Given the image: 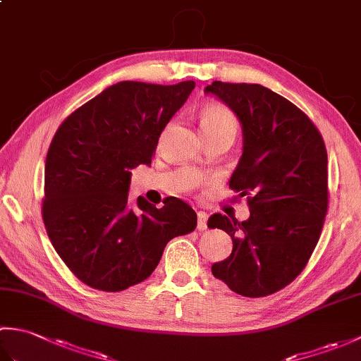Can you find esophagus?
<instances>
[{"label": "esophagus", "instance_id": "34e87169", "mask_svg": "<svg viewBox=\"0 0 361 361\" xmlns=\"http://www.w3.org/2000/svg\"><path fill=\"white\" fill-rule=\"evenodd\" d=\"M208 228V214L204 211H198L197 212V229L198 231H204Z\"/></svg>", "mask_w": 361, "mask_h": 361}]
</instances>
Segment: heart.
Masks as SVG:
<instances>
[{
    "mask_svg": "<svg viewBox=\"0 0 361 361\" xmlns=\"http://www.w3.org/2000/svg\"><path fill=\"white\" fill-rule=\"evenodd\" d=\"M200 127L203 136L214 133L235 135L237 119L231 110L221 104H206L200 110Z\"/></svg>",
    "mask_w": 361,
    "mask_h": 361,
    "instance_id": "1",
    "label": "heart"
}]
</instances>
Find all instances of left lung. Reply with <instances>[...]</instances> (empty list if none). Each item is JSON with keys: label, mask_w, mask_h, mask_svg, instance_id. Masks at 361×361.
<instances>
[{"label": "left lung", "mask_w": 361, "mask_h": 361, "mask_svg": "<svg viewBox=\"0 0 361 361\" xmlns=\"http://www.w3.org/2000/svg\"><path fill=\"white\" fill-rule=\"evenodd\" d=\"M242 126L243 147L229 188L247 195L248 220L212 214L209 228L231 235L233 251L214 278L247 298L271 295L302 271L327 212V152L296 105L259 83L212 82L204 88Z\"/></svg>", "instance_id": "1"}]
</instances>
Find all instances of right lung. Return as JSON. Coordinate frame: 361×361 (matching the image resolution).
I'll return each instance as SVG.
<instances>
[{"mask_svg":"<svg viewBox=\"0 0 361 361\" xmlns=\"http://www.w3.org/2000/svg\"><path fill=\"white\" fill-rule=\"evenodd\" d=\"M195 82H118L68 116L44 164L43 221L54 250L78 278L102 291L147 279L164 247L197 226L176 197L157 208L128 202L132 169L150 166L159 135Z\"/></svg>","mask_w":361,"mask_h":361,"instance_id":"add662e5","label":"right lung"}]
</instances>
